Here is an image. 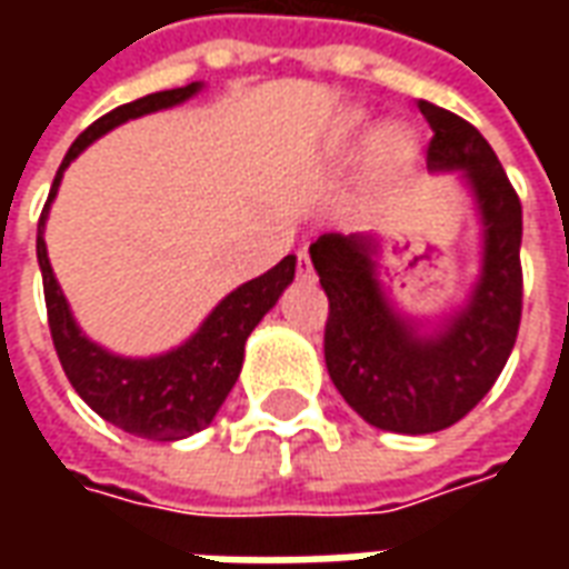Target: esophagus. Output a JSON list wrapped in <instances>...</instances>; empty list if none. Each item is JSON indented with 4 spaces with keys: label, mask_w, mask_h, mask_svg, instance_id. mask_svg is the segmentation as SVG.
I'll return each mask as SVG.
<instances>
[{
    "label": "esophagus",
    "mask_w": 569,
    "mask_h": 569,
    "mask_svg": "<svg viewBox=\"0 0 569 569\" xmlns=\"http://www.w3.org/2000/svg\"><path fill=\"white\" fill-rule=\"evenodd\" d=\"M296 268H298V273H301V277H310V273H313V264H310V252H308V249H298Z\"/></svg>",
    "instance_id": "34e87169"
}]
</instances>
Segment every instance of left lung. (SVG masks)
Wrapping results in <instances>:
<instances>
[{
	"label": "left lung",
	"instance_id": "left-lung-1",
	"mask_svg": "<svg viewBox=\"0 0 569 569\" xmlns=\"http://www.w3.org/2000/svg\"><path fill=\"white\" fill-rule=\"evenodd\" d=\"M418 109L432 128L429 170H466L485 219V268L466 310L439 338H418L383 301L371 237L322 234L310 243L329 298V378L366 423L408 436L451 427L488 396L512 353L525 305L518 191L466 118L427 100Z\"/></svg>",
	"mask_w": 569,
	"mask_h": 569
}]
</instances>
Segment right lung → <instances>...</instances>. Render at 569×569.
<instances>
[{
  "instance_id": "right-lung-1",
  "label": "right lung",
  "mask_w": 569,
  "mask_h": 569,
  "mask_svg": "<svg viewBox=\"0 0 569 569\" xmlns=\"http://www.w3.org/2000/svg\"><path fill=\"white\" fill-rule=\"evenodd\" d=\"M198 88L200 84H188V88H173V91L149 93V97L118 106L112 112H106L103 118H97L91 128L69 146L67 158L54 176V186H51L42 219H39V237H36L48 329H51L54 350L60 357V366L67 371L69 383L100 418L116 423L118 429H124L130 436H140V439H186L191 432H200L216 418V411L222 408L224 396L231 393L237 375H240L243 345H247L249 332L277 305L280 292L296 277V256H286L268 273H261L256 280L234 289L207 317L200 332L173 353L158 359H121L91 345L79 332V326L72 322L67 298L60 292L51 261H48L42 228L48 207H51L57 186H60V176L84 146H91L97 137H103L106 130L118 128L128 118H140L146 112H154V109L182 103Z\"/></svg>"
}]
</instances>
